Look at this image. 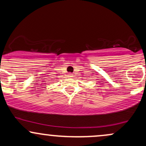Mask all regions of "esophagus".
Instances as JSON below:
<instances>
[{"label":"esophagus","instance_id":"esophagus-1","mask_svg":"<svg viewBox=\"0 0 146 146\" xmlns=\"http://www.w3.org/2000/svg\"><path fill=\"white\" fill-rule=\"evenodd\" d=\"M72 73H68V78H71V77H72Z\"/></svg>","mask_w":146,"mask_h":146}]
</instances>
